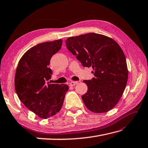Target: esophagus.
Segmentation results:
<instances>
[{
  "mask_svg": "<svg viewBox=\"0 0 148 148\" xmlns=\"http://www.w3.org/2000/svg\"><path fill=\"white\" fill-rule=\"evenodd\" d=\"M77 84H78L77 81H72V82H70V84H70V86H75Z\"/></svg>",
  "mask_w": 148,
  "mask_h": 148,
  "instance_id": "esophagus-1",
  "label": "esophagus"
}]
</instances>
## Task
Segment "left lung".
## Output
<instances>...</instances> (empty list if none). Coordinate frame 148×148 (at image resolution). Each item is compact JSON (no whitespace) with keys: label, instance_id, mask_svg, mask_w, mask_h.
<instances>
[{"label":"left lung","instance_id":"left-lung-1","mask_svg":"<svg viewBox=\"0 0 148 148\" xmlns=\"http://www.w3.org/2000/svg\"><path fill=\"white\" fill-rule=\"evenodd\" d=\"M68 50L82 63L90 67L95 77L84 80L88 89L82 99L95 113L109 111L118 103L128 81V68L123 51L113 39L88 33L68 38Z\"/></svg>","mask_w":148,"mask_h":148}]
</instances>
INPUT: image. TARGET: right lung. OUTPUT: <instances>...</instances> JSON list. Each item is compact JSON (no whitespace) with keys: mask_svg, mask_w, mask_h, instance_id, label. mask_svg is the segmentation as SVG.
<instances>
[{"mask_svg":"<svg viewBox=\"0 0 148 148\" xmlns=\"http://www.w3.org/2000/svg\"><path fill=\"white\" fill-rule=\"evenodd\" d=\"M62 40L40 43L31 48L19 61L14 77V88L20 100L41 118L59 112L69 87L50 84L52 57L61 49Z\"/></svg>","mask_w":148,"mask_h":148,"instance_id":"right-lung-1","label":"right lung"}]
</instances>
